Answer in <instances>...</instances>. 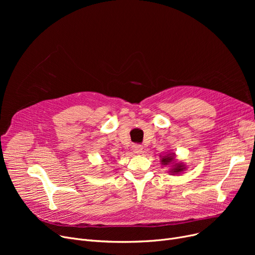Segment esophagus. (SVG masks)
<instances>
[{"label":"esophagus","instance_id":"esophagus-1","mask_svg":"<svg viewBox=\"0 0 255 255\" xmlns=\"http://www.w3.org/2000/svg\"><path fill=\"white\" fill-rule=\"evenodd\" d=\"M132 151L134 152L135 154H141L142 152V146L139 144H134L132 146Z\"/></svg>","mask_w":255,"mask_h":255}]
</instances>
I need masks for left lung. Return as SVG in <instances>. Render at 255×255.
Here are the masks:
<instances>
[{"instance_id": "1", "label": "left lung", "mask_w": 255, "mask_h": 255, "mask_svg": "<svg viewBox=\"0 0 255 255\" xmlns=\"http://www.w3.org/2000/svg\"><path fill=\"white\" fill-rule=\"evenodd\" d=\"M160 161H161V164L163 166H167V165L170 166V169L168 172L171 173V175H180V173L186 170V165L183 162L178 161L176 159L175 153H168L162 156L161 159H160Z\"/></svg>"}]
</instances>
